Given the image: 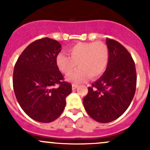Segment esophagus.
Segmentation results:
<instances>
[{
	"instance_id": "34e87169",
	"label": "esophagus",
	"mask_w": 150,
	"mask_h": 150,
	"mask_svg": "<svg viewBox=\"0 0 150 150\" xmlns=\"http://www.w3.org/2000/svg\"><path fill=\"white\" fill-rule=\"evenodd\" d=\"M77 87H78L77 85H75V84H73L72 85V89L73 90H75L76 88H77Z\"/></svg>"
}]
</instances>
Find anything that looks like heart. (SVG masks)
<instances>
[{"instance_id": "1", "label": "heart", "mask_w": 150, "mask_h": 150, "mask_svg": "<svg viewBox=\"0 0 150 150\" xmlns=\"http://www.w3.org/2000/svg\"><path fill=\"white\" fill-rule=\"evenodd\" d=\"M69 55L59 53L56 56V64L64 74H69L77 64L80 67L67 76V81L80 83L89 76L91 79L104 74L109 62V50L102 42L79 43L68 49Z\"/></svg>"}]
</instances>
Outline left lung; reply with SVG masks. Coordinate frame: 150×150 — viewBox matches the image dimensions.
<instances>
[{"instance_id": "left-lung-1", "label": "left lung", "mask_w": 150, "mask_h": 150, "mask_svg": "<svg viewBox=\"0 0 150 150\" xmlns=\"http://www.w3.org/2000/svg\"><path fill=\"white\" fill-rule=\"evenodd\" d=\"M109 62L104 74L88 88L83 99L87 113L95 121L107 123L125 112L134 96L137 75L134 60L119 42L106 39Z\"/></svg>"}]
</instances>
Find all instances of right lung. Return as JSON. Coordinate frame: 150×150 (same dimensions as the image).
I'll list each match as a JSON object with an SVG mask.
<instances>
[{
    "label": "right lung",
    "instance_id": "1",
    "mask_svg": "<svg viewBox=\"0 0 150 150\" xmlns=\"http://www.w3.org/2000/svg\"><path fill=\"white\" fill-rule=\"evenodd\" d=\"M62 46L46 38L27 46L17 60L13 71V89L24 112L35 121L48 123L60 116L66 97L72 91L56 64ZM59 84L58 87H54Z\"/></svg>",
    "mask_w": 150,
    "mask_h": 150
}]
</instances>
